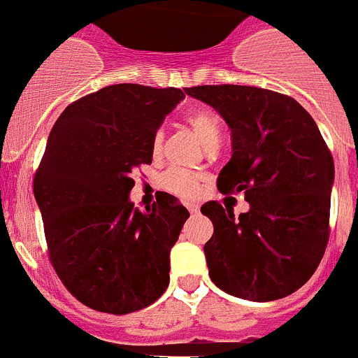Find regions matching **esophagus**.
I'll return each mask as SVG.
<instances>
[{"label":"esophagus","instance_id":"1","mask_svg":"<svg viewBox=\"0 0 358 358\" xmlns=\"http://www.w3.org/2000/svg\"><path fill=\"white\" fill-rule=\"evenodd\" d=\"M187 208H188V210H190V213H192V214L199 213V205H197V203H194V201H188V203H187Z\"/></svg>","mask_w":358,"mask_h":358}]
</instances>
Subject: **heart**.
I'll use <instances>...</instances> for the list:
<instances>
[{
	"label": "heart",
	"instance_id": "b5f03b06",
	"mask_svg": "<svg viewBox=\"0 0 358 358\" xmlns=\"http://www.w3.org/2000/svg\"><path fill=\"white\" fill-rule=\"evenodd\" d=\"M187 124L192 127L199 142L205 150L218 145L222 140V122L220 116L210 108H196L192 113L187 114ZM162 142H164V133L162 129L157 131L151 140V151L153 155H161ZM161 187L166 192L176 194L181 197H190L197 192L199 187V177L190 170L185 168H170L166 170L161 177Z\"/></svg>",
	"mask_w": 358,
	"mask_h": 358
}]
</instances>
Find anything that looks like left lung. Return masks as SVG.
I'll return each instance as SVG.
<instances>
[{"label": "left lung", "instance_id": "obj_1", "mask_svg": "<svg viewBox=\"0 0 358 358\" xmlns=\"http://www.w3.org/2000/svg\"><path fill=\"white\" fill-rule=\"evenodd\" d=\"M185 92L229 125L233 155L218 190L244 192L250 203L238 218L216 201L201 207L214 225L203 248L208 275L250 301L290 296L316 271L329 240L334 162L318 125L296 99L264 88L205 85Z\"/></svg>", "mask_w": 358, "mask_h": 358}]
</instances>
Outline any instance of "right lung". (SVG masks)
<instances>
[{"label":"right lung","instance_id":"right-lung-1","mask_svg":"<svg viewBox=\"0 0 358 358\" xmlns=\"http://www.w3.org/2000/svg\"><path fill=\"white\" fill-rule=\"evenodd\" d=\"M185 98L179 88L113 85L64 108L34 176L51 264L83 305L108 314L150 307L170 282V251L190 216L161 192L145 210L129 194L151 140Z\"/></svg>","mask_w":358,"mask_h":358}]
</instances>
